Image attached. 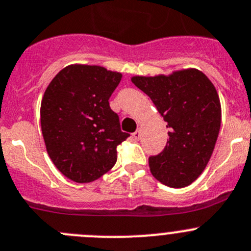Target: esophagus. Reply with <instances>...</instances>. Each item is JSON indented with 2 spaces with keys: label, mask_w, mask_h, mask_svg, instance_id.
Listing matches in <instances>:
<instances>
[{
  "label": "esophagus",
  "mask_w": 251,
  "mask_h": 251,
  "mask_svg": "<svg viewBox=\"0 0 251 251\" xmlns=\"http://www.w3.org/2000/svg\"><path fill=\"white\" fill-rule=\"evenodd\" d=\"M133 138H134L135 140H139L140 139V130H137V132L133 133Z\"/></svg>",
  "instance_id": "obj_1"
}]
</instances>
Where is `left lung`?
<instances>
[{"label": "left lung", "mask_w": 251, "mask_h": 251, "mask_svg": "<svg viewBox=\"0 0 251 251\" xmlns=\"http://www.w3.org/2000/svg\"><path fill=\"white\" fill-rule=\"evenodd\" d=\"M132 82L151 99L170 129L163 151L149 157L152 176L169 187L188 186L206 169L218 138L222 114L216 87L196 69L134 76Z\"/></svg>", "instance_id": "1"}]
</instances>
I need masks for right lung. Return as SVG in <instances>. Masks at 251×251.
<instances>
[{
  "label": "right lung",
  "instance_id": "right-lung-1",
  "mask_svg": "<svg viewBox=\"0 0 251 251\" xmlns=\"http://www.w3.org/2000/svg\"><path fill=\"white\" fill-rule=\"evenodd\" d=\"M121 78L102 66L69 65L45 90L40 124L47 151L75 182H91L111 170L117 147L129 137L108 102Z\"/></svg>",
  "mask_w": 251,
  "mask_h": 251
}]
</instances>
